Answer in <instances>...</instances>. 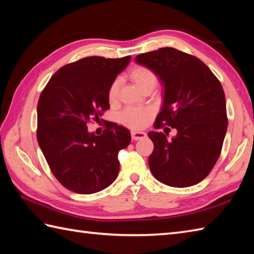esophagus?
Wrapping results in <instances>:
<instances>
[{"mask_svg":"<svg viewBox=\"0 0 254 254\" xmlns=\"http://www.w3.org/2000/svg\"><path fill=\"white\" fill-rule=\"evenodd\" d=\"M131 135H132V139L137 141V139H142L146 137V133L141 132V131H132Z\"/></svg>","mask_w":254,"mask_h":254,"instance_id":"1","label":"esophagus"}]
</instances>
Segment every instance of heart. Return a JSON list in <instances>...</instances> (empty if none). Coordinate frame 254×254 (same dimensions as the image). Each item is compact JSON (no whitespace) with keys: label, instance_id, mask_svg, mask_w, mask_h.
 Returning a JSON list of instances; mask_svg holds the SVG:
<instances>
[{"label":"heart","instance_id":"b5f03b06","mask_svg":"<svg viewBox=\"0 0 254 254\" xmlns=\"http://www.w3.org/2000/svg\"><path fill=\"white\" fill-rule=\"evenodd\" d=\"M130 77L142 90L148 87V86H155L156 82H157V77H156V75L152 69L142 65L133 67L132 71L130 72ZM119 85H120L119 79H116L111 84L109 93H108V98H109L110 101H115L117 99L119 93ZM149 115L150 110L145 109V108L128 107L120 113V121L128 127L139 128L145 126Z\"/></svg>","mask_w":254,"mask_h":254}]
</instances>
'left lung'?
Here are the masks:
<instances>
[{
  "label": "left lung",
  "mask_w": 254,
  "mask_h": 254,
  "mask_svg": "<svg viewBox=\"0 0 254 254\" xmlns=\"http://www.w3.org/2000/svg\"><path fill=\"white\" fill-rule=\"evenodd\" d=\"M135 62L152 69L164 86L155 127L168 126L177 130L170 139L163 132H148L154 143L149 169L167 186L196 185L216 164L227 132L222 84L199 59L175 48L142 53Z\"/></svg>",
  "instance_id": "1"
}]
</instances>
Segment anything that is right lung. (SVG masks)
Instances as JSON below:
<instances>
[{
	"instance_id": "obj_1",
	"label": "right lung",
	"mask_w": 254,
	"mask_h": 254,
	"mask_svg": "<svg viewBox=\"0 0 254 254\" xmlns=\"http://www.w3.org/2000/svg\"><path fill=\"white\" fill-rule=\"evenodd\" d=\"M131 57H87L62 66L50 78L37 106V139L52 174L79 194L99 192L117 179L119 150L131 133L110 122L101 135L89 132L90 120L109 109L108 93Z\"/></svg>"
}]
</instances>
